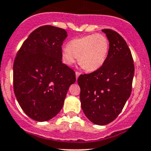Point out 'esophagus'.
I'll return each mask as SVG.
<instances>
[{"mask_svg":"<svg viewBox=\"0 0 151 151\" xmlns=\"http://www.w3.org/2000/svg\"><path fill=\"white\" fill-rule=\"evenodd\" d=\"M75 74H76V79L77 80V79H78V77L80 75V73L78 72V71H76Z\"/></svg>","mask_w":151,"mask_h":151,"instance_id":"obj_1","label":"esophagus"}]
</instances>
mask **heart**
I'll return each instance as SVG.
<instances>
[{
    "mask_svg": "<svg viewBox=\"0 0 151 151\" xmlns=\"http://www.w3.org/2000/svg\"><path fill=\"white\" fill-rule=\"evenodd\" d=\"M109 51V41L104 35L91 34L69 41L61 52L62 60L67 66L79 64L87 71H95L104 63Z\"/></svg>",
    "mask_w": 151,
    "mask_h": 151,
    "instance_id": "1",
    "label": "heart"
}]
</instances>
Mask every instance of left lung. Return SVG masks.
<instances>
[{
    "mask_svg": "<svg viewBox=\"0 0 151 151\" xmlns=\"http://www.w3.org/2000/svg\"><path fill=\"white\" fill-rule=\"evenodd\" d=\"M109 42L103 66L88 74H81V106L85 116L94 124L112 122L122 111L132 93L134 65L130 50L119 33L104 29Z\"/></svg>",
    "mask_w": 151,
    "mask_h": 151,
    "instance_id": "obj_1",
    "label": "left lung"
}]
</instances>
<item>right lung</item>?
Returning <instances> with one entry per match:
<instances>
[{
  "label": "right lung",
  "mask_w": 151,
  "mask_h": 151,
  "mask_svg": "<svg viewBox=\"0 0 151 151\" xmlns=\"http://www.w3.org/2000/svg\"><path fill=\"white\" fill-rule=\"evenodd\" d=\"M67 32L52 25L33 30L24 42L13 66L14 91L31 119L43 122L61 110L75 72L62 63L61 46Z\"/></svg>",
  "instance_id": "obj_1"
}]
</instances>
